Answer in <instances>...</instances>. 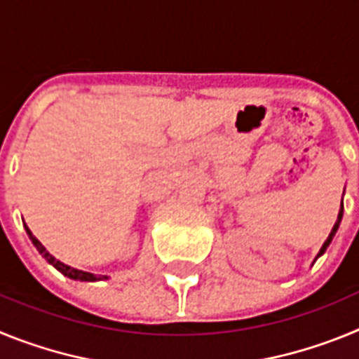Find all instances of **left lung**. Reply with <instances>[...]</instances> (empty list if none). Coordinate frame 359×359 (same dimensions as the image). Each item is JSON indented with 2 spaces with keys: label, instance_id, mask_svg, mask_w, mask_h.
Listing matches in <instances>:
<instances>
[{
  "label": "left lung",
  "instance_id": "left-lung-1",
  "mask_svg": "<svg viewBox=\"0 0 359 359\" xmlns=\"http://www.w3.org/2000/svg\"><path fill=\"white\" fill-rule=\"evenodd\" d=\"M341 215H344V207H341L340 214H338V219H336V223H334V226H332V230H331V233H329L327 241H325V243H323V246H322V248H320V252H318V255H316V259H318V257H320V255H323V252H325V250H327V246H329V244H331L332 237H334L336 230H338V226H340V223H341Z\"/></svg>",
  "mask_w": 359,
  "mask_h": 359
}]
</instances>
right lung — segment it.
<instances>
[{
    "mask_svg": "<svg viewBox=\"0 0 359 359\" xmlns=\"http://www.w3.org/2000/svg\"><path fill=\"white\" fill-rule=\"evenodd\" d=\"M25 228H27V233H28V237H30V241H32V243H34V246H36V248H37V252H39L41 255H43L44 259H46V261H48L50 264L53 266V268H55V269H59V271H61V273L65 275V277H68V278H73V280H81V282L106 280V278H107L106 275H93V273H88V271H82V269H75V268H72V266L65 264V262L57 261L55 257H53V255H50V253L46 252V248H44V246H43V244H41L39 241L36 239V237L32 236L30 228H28L27 224H25Z\"/></svg>",
    "mask_w": 359,
    "mask_h": 359,
    "instance_id": "add662e5",
    "label": "right lung"
}]
</instances>
